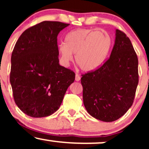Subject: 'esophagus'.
I'll use <instances>...</instances> for the list:
<instances>
[{
	"label": "esophagus",
	"instance_id": "obj_1",
	"mask_svg": "<svg viewBox=\"0 0 149 149\" xmlns=\"http://www.w3.org/2000/svg\"><path fill=\"white\" fill-rule=\"evenodd\" d=\"M75 80H76V81H79L80 80V76H79L78 74H76V78H75Z\"/></svg>",
	"mask_w": 149,
	"mask_h": 149
}]
</instances>
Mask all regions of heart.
Masks as SVG:
<instances>
[{
    "instance_id": "obj_1",
    "label": "heart",
    "mask_w": 149,
    "mask_h": 149,
    "mask_svg": "<svg viewBox=\"0 0 149 149\" xmlns=\"http://www.w3.org/2000/svg\"><path fill=\"white\" fill-rule=\"evenodd\" d=\"M110 35L103 31L78 29L66 35L64 44L58 47L62 64L67 66L73 60L83 71H94L104 62L111 47Z\"/></svg>"
}]
</instances>
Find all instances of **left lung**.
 <instances>
[{"label":"left lung","instance_id":"obj_1","mask_svg":"<svg viewBox=\"0 0 149 149\" xmlns=\"http://www.w3.org/2000/svg\"><path fill=\"white\" fill-rule=\"evenodd\" d=\"M138 83L137 55L127 35L116 29L109 59L96 70L82 75L87 111L104 122L116 120L132 105Z\"/></svg>","mask_w":149,"mask_h":149}]
</instances>
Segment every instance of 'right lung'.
Returning a JSON list of instances; mask_svg holds the SVG:
<instances>
[{
    "mask_svg": "<svg viewBox=\"0 0 149 149\" xmlns=\"http://www.w3.org/2000/svg\"><path fill=\"white\" fill-rule=\"evenodd\" d=\"M69 24L44 21L25 30L11 57L10 81L15 104L33 118L49 116L60 107L75 73L59 64L57 36Z\"/></svg>",
    "mask_w": 149,
    "mask_h": 149,
    "instance_id": "1",
    "label": "right lung"
}]
</instances>
